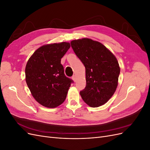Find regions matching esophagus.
Returning a JSON list of instances; mask_svg holds the SVG:
<instances>
[{
    "instance_id": "1",
    "label": "esophagus",
    "mask_w": 150,
    "mask_h": 150,
    "mask_svg": "<svg viewBox=\"0 0 150 150\" xmlns=\"http://www.w3.org/2000/svg\"><path fill=\"white\" fill-rule=\"evenodd\" d=\"M72 80H73L74 82H76V75H74L72 77Z\"/></svg>"
}]
</instances>
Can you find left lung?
Segmentation results:
<instances>
[{"label": "left lung", "instance_id": "1", "mask_svg": "<svg viewBox=\"0 0 150 150\" xmlns=\"http://www.w3.org/2000/svg\"><path fill=\"white\" fill-rule=\"evenodd\" d=\"M71 47L86 69V86L80 91L91 107L106 103L116 91L120 67L115 56L101 42L89 38L73 40Z\"/></svg>", "mask_w": 150, "mask_h": 150}]
</instances>
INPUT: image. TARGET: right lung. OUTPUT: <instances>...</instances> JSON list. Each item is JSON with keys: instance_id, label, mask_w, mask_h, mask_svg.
<instances>
[{"instance_id": "1", "label": "right lung", "mask_w": 150, "mask_h": 150, "mask_svg": "<svg viewBox=\"0 0 150 150\" xmlns=\"http://www.w3.org/2000/svg\"><path fill=\"white\" fill-rule=\"evenodd\" d=\"M71 47L62 42L44 45L33 53L25 66V81L35 101L54 108L64 102L71 79L64 74L61 58Z\"/></svg>"}]
</instances>
